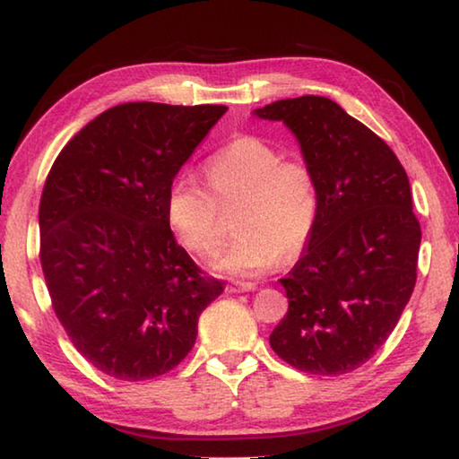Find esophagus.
Wrapping results in <instances>:
<instances>
[{"label":"esophagus","mask_w":459,"mask_h":459,"mask_svg":"<svg viewBox=\"0 0 459 459\" xmlns=\"http://www.w3.org/2000/svg\"><path fill=\"white\" fill-rule=\"evenodd\" d=\"M255 287H257V285L251 283V281H235V283H230L227 287V291H230V293H243V291H253Z\"/></svg>","instance_id":"esophagus-1"}]
</instances>
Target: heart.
I'll use <instances>...</instances> for the list:
<instances>
[{
  "mask_svg": "<svg viewBox=\"0 0 459 459\" xmlns=\"http://www.w3.org/2000/svg\"><path fill=\"white\" fill-rule=\"evenodd\" d=\"M211 190L188 174L176 176L166 216L182 245L198 257L221 247V206L238 204V235L214 265L235 277L259 275L304 251L317 219L316 176L301 158H281L259 135H238L204 164Z\"/></svg>",
  "mask_w": 459,
  "mask_h": 459,
  "instance_id": "1",
  "label": "heart"
}]
</instances>
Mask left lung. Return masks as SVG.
<instances>
[{"label": "left lung", "instance_id": "1", "mask_svg": "<svg viewBox=\"0 0 459 459\" xmlns=\"http://www.w3.org/2000/svg\"><path fill=\"white\" fill-rule=\"evenodd\" d=\"M255 115L291 129L317 186L316 227L281 279L290 309L269 344L301 372L346 375L391 336L417 281L421 227L407 172L325 97L275 100Z\"/></svg>", "mask_w": 459, "mask_h": 459}]
</instances>
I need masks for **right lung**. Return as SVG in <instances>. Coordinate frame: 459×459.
<instances>
[{
  "label": "right lung",
  "instance_id": "right-lung-1",
  "mask_svg": "<svg viewBox=\"0 0 459 459\" xmlns=\"http://www.w3.org/2000/svg\"><path fill=\"white\" fill-rule=\"evenodd\" d=\"M224 105L123 103L58 153L40 198V263L62 328L97 370L147 380L192 351L222 293L176 243L169 184Z\"/></svg>",
  "mask_w": 459,
  "mask_h": 459
}]
</instances>
